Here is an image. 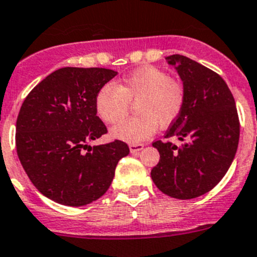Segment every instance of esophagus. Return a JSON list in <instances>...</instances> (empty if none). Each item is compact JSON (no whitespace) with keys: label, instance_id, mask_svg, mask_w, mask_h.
Returning <instances> with one entry per match:
<instances>
[{"label":"esophagus","instance_id":"esophagus-1","mask_svg":"<svg viewBox=\"0 0 257 257\" xmlns=\"http://www.w3.org/2000/svg\"><path fill=\"white\" fill-rule=\"evenodd\" d=\"M128 148H130L131 153H139L144 149V145L143 144H130L128 145Z\"/></svg>","mask_w":257,"mask_h":257}]
</instances>
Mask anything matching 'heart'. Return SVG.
<instances>
[{
  "label": "heart",
  "instance_id": "heart-1",
  "mask_svg": "<svg viewBox=\"0 0 257 257\" xmlns=\"http://www.w3.org/2000/svg\"><path fill=\"white\" fill-rule=\"evenodd\" d=\"M185 102L186 91L180 81L148 66L124 77L117 86H102L95 95V112L105 123H117L126 117L130 104H135L138 117L114 126L110 135L138 144L152 136L157 126H171L180 117Z\"/></svg>",
  "mask_w": 257,
  "mask_h": 257
}]
</instances>
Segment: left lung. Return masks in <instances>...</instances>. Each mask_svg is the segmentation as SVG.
Wrapping results in <instances>:
<instances>
[{
  "label": "left lung",
  "mask_w": 257,
  "mask_h": 257,
  "mask_svg": "<svg viewBox=\"0 0 257 257\" xmlns=\"http://www.w3.org/2000/svg\"><path fill=\"white\" fill-rule=\"evenodd\" d=\"M166 60L182 80L186 102L164 138H177L181 145L153 143L161 159L150 175L163 194L195 199L215 187L234 159L239 140L236 102L216 72L181 55Z\"/></svg>",
  "instance_id": "left-lung-1"
}]
</instances>
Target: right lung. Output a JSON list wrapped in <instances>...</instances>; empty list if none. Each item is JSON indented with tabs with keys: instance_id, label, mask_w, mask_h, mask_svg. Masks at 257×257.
Listing matches in <instances>:
<instances>
[{
	"instance_id": "right-lung-1",
	"label": "right lung",
	"mask_w": 257,
	"mask_h": 257,
	"mask_svg": "<svg viewBox=\"0 0 257 257\" xmlns=\"http://www.w3.org/2000/svg\"><path fill=\"white\" fill-rule=\"evenodd\" d=\"M116 75L99 67L58 69L21 105L18 157L38 191L58 204L82 206L99 199L109 188L118 161L130 153L119 140L89 145L107 134L96 116L95 95Z\"/></svg>"
}]
</instances>
